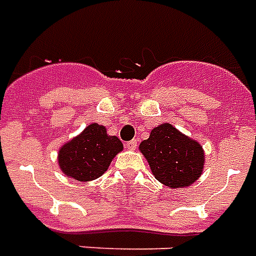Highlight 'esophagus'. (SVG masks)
<instances>
[{
  "label": "esophagus",
  "mask_w": 256,
  "mask_h": 256,
  "mask_svg": "<svg viewBox=\"0 0 256 256\" xmlns=\"http://www.w3.org/2000/svg\"><path fill=\"white\" fill-rule=\"evenodd\" d=\"M126 147L128 150H135L138 147V140H130V142H126Z\"/></svg>",
  "instance_id": "esophagus-1"
}]
</instances>
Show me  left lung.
Here are the masks:
<instances>
[{"label":"left lung","mask_w":256,"mask_h":256,"mask_svg":"<svg viewBox=\"0 0 256 256\" xmlns=\"http://www.w3.org/2000/svg\"><path fill=\"white\" fill-rule=\"evenodd\" d=\"M139 150L155 178L168 188L190 186L202 174V146L168 122L154 128Z\"/></svg>","instance_id":"8db88e82"}]
</instances>
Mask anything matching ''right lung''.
I'll list each match as a JSON object with an SVG mask.
<instances>
[{"mask_svg":"<svg viewBox=\"0 0 256 256\" xmlns=\"http://www.w3.org/2000/svg\"><path fill=\"white\" fill-rule=\"evenodd\" d=\"M120 151H122L120 139L109 136L105 126L93 122L62 146L58 163L64 176L88 182L102 176Z\"/></svg>","mask_w":256,"mask_h":256,"instance_id":"1","label":"right lung"}]
</instances>
